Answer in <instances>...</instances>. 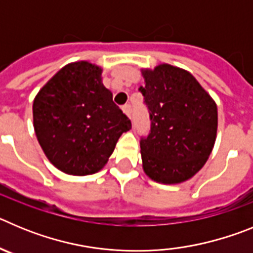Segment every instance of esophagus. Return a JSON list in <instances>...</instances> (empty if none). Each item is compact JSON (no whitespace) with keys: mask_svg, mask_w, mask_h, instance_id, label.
<instances>
[{"mask_svg":"<svg viewBox=\"0 0 253 253\" xmlns=\"http://www.w3.org/2000/svg\"><path fill=\"white\" fill-rule=\"evenodd\" d=\"M123 113H124L125 115L128 116L129 119H130V113H131L130 105H124V106H123Z\"/></svg>","mask_w":253,"mask_h":253,"instance_id":"1","label":"esophagus"}]
</instances>
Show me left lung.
Masks as SVG:
<instances>
[{
    "instance_id": "8db88e82",
    "label": "left lung",
    "mask_w": 253,
    "mask_h": 253,
    "mask_svg": "<svg viewBox=\"0 0 253 253\" xmlns=\"http://www.w3.org/2000/svg\"><path fill=\"white\" fill-rule=\"evenodd\" d=\"M140 92L148 106L151 133L140 140L143 171L158 184L196 175L214 148L218 109L189 71L162 63L142 68Z\"/></svg>"
}]
</instances>
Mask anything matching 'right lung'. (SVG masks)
<instances>
[{
  "mask_svg": "<svg viewBox=\"0 0 253 253\" xmlns=\"http://www.w3.org/2000/svg\"><path fill=\"white\" fill-rule=\"evenodd\" d=\"M37 139L53 166L67 175L104 169L130 120L102 84V68L88 60L60 68L33 102Z\"/></svg>",
  "mask_w": 253,
  "mask_h": 253,
  "instance_id": "add662e5",
  "label": "right lung"
}]
</instances>
